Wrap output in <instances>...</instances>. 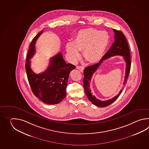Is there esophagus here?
Listing matches in <instances>:
<instances>
[{
  "instance_id": "1",
  "label": "esophagus",
  "mask_w": 149,
  "mask_h": 149,
  "mask_svg": "<svg viewBox=\"0 0 149 149\" xmlns=\"http://www.w3.org/2000/svg\"><path fill=\"white\" fill-rule=\"evenodd\" d=\"M77 68L80 71V72H83L84 70V67H82V66H77Z\"/></svg>"
}]
</instances>
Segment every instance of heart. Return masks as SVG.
<instances>
[{
    "mask_svg": "<svg viewBox=\"0 0 149 149\" xmlns=\"http://www.w3.org/2000/svg\"><path fill=\"white\" fill-rule=\"evenodd\" d=\"M109 44V36L105 31L94 28L80 30L73 39L72 43L66 45V50L70 60L76 62L80 53L89 63H94L101 60Z\"/></svg>",
    "mask_w": 149,
    "mask_h": 149,
    "instance_id": "b5f03b06",
    "label": "heart"
}]
</instances>
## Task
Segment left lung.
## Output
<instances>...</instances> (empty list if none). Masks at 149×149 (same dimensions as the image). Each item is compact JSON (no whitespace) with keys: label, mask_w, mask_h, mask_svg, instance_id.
Here are the masks:
<instances>
[{"label":"left lung","mask_w":149,"mask_h":149,"mask_svg":"<svg viewBox=\"0 0 149 149\" xmlns=\"http://www.w3.org/2000/svg\"><path fill=\"white\" fill-rule=\"evenodd\" d=\"M114 32V42L111 45V47L106 54L102 58L101 60L99 61L97 63L94 64L91 66L86 67L84 70V88L85 92L86 95L88 97L89 100L92 102L93 104L98 107H105L113 103L119 97L121 93L123 92V89L121 90L117 96L107 101H101L92 95V91L90 88L89 82L91 81L92 76L95 71L97 70L98 67L101 64L102 62L108 58L120 55L124 56V58L126 64V74L125 77L124 85H125L127 80L130 74V66H131V60H130V53L128 42L126 38L124 33L120 31L115 29H113Z\"/></svg>","instance_id":"1"}]
</instances>
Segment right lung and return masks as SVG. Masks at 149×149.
<instances>
[{"instance_id":"add662e5","label":"right lung","mask_w":149,"mask_h":149,"mask_svg":"<svg viewBox=\"0 0 149 149\" xmlns=\"http://www.w3.org/2000/svg\"><path fill=\"white\" fill-rule=\"evenodd\" d=\"M43 30L35 36L29 46L25 70L29 84L34 95L48 104H56L66 96L68 80L71 70L76 66L67 63L59 53L52 57L48 67L44 72L36 74L30 67V59L35 54V44Z\"/></svg>"}]
</instances>
